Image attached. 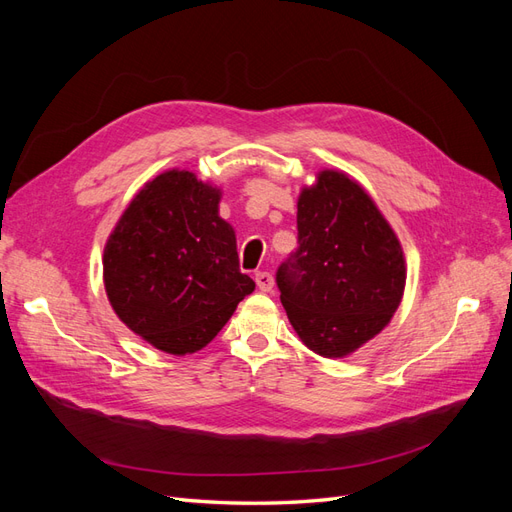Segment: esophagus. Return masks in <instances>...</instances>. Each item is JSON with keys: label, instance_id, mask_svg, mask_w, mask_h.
<instances>
[{"label": "esophagus", "instance_id": "1", "mask_svg": "<svg viewBox=\"0 0 512 512\" xmlns=\"http://www.w3.org/2000/svg\"><path fill=\"white\" fill-rule=\"evenodd\" d=\"M254 282L258 286V290L269 292L273 288V275L267 271H258V273H254Z\"/></svg>", "mask_w": 512, "mask_h": 512}]
</instances>
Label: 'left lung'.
<instances>
[{
  "label": "left lung",
  "mask_w": 512,
  "mask_h": 512,
  "mask_svg": "<svg viewBox=\"0 0 512 512\" xmlns=\"http://www.w3.org/2000/svg\"><path fill=\"white\" fill-rule=\"evenodd\" d=\"M299 247L277 269L292 329L324 359H344L376 337L404 297L406 258L363 185L324 168L297 203Z\"/></svg>",
  "instance_id": "8db88e82"
}]
</instances>
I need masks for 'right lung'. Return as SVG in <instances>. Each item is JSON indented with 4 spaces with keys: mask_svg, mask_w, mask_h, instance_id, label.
Instances as JSON below:
<instances>
[{
    "mask_svg": "<svg viewBox=\"0 0 512 512\" xmlns=\"http://www.w3.org/2000/svg\"><path fill=\"white\" fill-rule=\"evenodd\" d=\"M222 190L190 170L147 181L106 239V297L119 320L168 354L205 348L256 284L239 271Z\"/></svg>",
    "mask_w": 512,
    "mask_h": 512,
    "instance_id": "add662e5",
    "label": "right lung"
}]
</instances>
